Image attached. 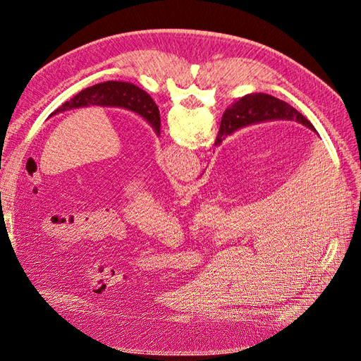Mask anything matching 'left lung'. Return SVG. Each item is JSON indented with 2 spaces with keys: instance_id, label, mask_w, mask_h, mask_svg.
Here are the masks:
<instances>
[{
  "instance_id": "8db88e82",
  "label": "left lung",
  "mask_w": 361,
  "mask_h": 361,
  "mask_svg": "<svg viewBox=\"0 0 361 361\" xmlns=\"http://www.w3.org/2000/svg\"><path fill=\"white\" fill-rule=\"evenodd\" d=\"M89 105L126 108V110H130L140 114L141 117H145L152 125V128L157 130V134H161V117L157 104L145 90H141L140 87L130 82L106 81L87 87V89L81 90L78 94H75L71 101L59 106L51 116L72 110V108Z\"/></svg>"
}]
</instances>
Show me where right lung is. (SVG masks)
Segmentation results:
<instances>
[{
  "label": "right lung",
  "mask_w": 361,
  "mask_h": 361,
  "mask_svg": "<svg viewBox=\"0 0 361 361\" xmlns=\"http://www.w3.org/2000/svg\"><path fill=\"white\" fill-rule=\"evenodd\" d=\"M295 120L309 129L314 130L313 125L300 111L285 101L265 93L247 94L227 108L221 118L220 130L215 140V146L221 145V141L231 135L239 128L248 126L251 123L267 122V120Z\"/></svg>",
  "instance_id": "right-lung-1"
}]
</instances>
